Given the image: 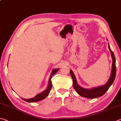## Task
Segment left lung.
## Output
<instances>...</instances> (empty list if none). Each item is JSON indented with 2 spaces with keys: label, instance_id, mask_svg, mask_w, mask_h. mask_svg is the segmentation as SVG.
Segmentation results:
<instances>
[{
  "label": "left lung",
  "instance_id": "8db88e82",
  "mask_svg": "<svg viewBox=\"0 0 121 121\" xmlns=\"http://www.w3.org/2000/svg\"><path fill=\"white\" fill-rule=\"evenodd\" d=\"M108 47L109 50H110L111 57L112 58V70H111V73L110 77L109 78L108 82L106 83L105 85L103 86H100L96 87V88H92L91 89H87L82 88L79 85L77 84V81H76L75 76L74 75L73 72H72L71 70H70V75L72 78L73 81V86L74 89H75L78 94L80 96L88 98H95L97 97H101L103 96L107 91L108 90L112 84L114 82L115 76H116V59L114 53L111 51L109 45H108Z\"/></svg>",
  "mask_w": 121,
  "mask_h": 121
}]
</instances>
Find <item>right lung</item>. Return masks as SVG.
Returning a JSON list of instances; mask_svg holds the SVG:
<instances>
[{
    "label": "right lung",
    "mask_w": 121,
    "mask_h": 121,
    "mask_svg": "<svg viewBox=\"0 0 121 121\" xmlns=\"http://www.w3.org/2000/svg\"><path fill=\"white\" fill-rule=\"evenodd\" d=\"M59 70V69H56L53 70L52 72L51 76H50V77L49 78L48 86L45 90H44L43 92L40 93V94L37 95L35 97H33L32 98H30V99H24V98H22V99H23L24 101L27 102H36L41 101L42 99H45V98L48 96V95L49 94V92L52 88V83H51V81L52 76L54 75L57 71H58Z\"/></svg>",
    "instance_id": "1"
}]
</instances>
